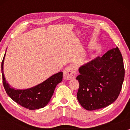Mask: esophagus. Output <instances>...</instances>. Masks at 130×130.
<instances>
[{"label":"esophagus","mask_w":130,"mask_h":130,"mask_svg":"<svg viewBox=\"0 0 130 130\" xmlns=\"http://www.w3.org/2000/svg\"><path fill=\"white\" fill-rule=\"evenodd\" d=\"M76 72H77V70H76V67L73 66H70L64 69L63 72V76L66 80L73 79L75 77Z\"/></svg>","instance_id":"esophagus-1"}]
</instances>
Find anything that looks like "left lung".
<instances>
[{"label":"left lung","mask_w":130,"mask_h":130,"mask_svg":"<svg viewBox=\"0 0 130 130\" xmlns=\"http://www.w3.org/2000/svg\"><path fill=\"white\" fill-rule=\"evenodd\" d=\"M79 72L77 98L85 109L105 108L118 98L125 75L123 58L118 47L82 66Z\"/></svg>","instance_id":"left-lung-1"}]
</instances>
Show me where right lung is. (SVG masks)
Returning a JSON list of instances; mask_svg holds the SVG:
<instances>
[{"instance_id":"obj_1","label":"right lung","mask_w":130,"mask_h":130,"mask_svg":"<svg viewBox=\"0 0 130 130\" xmlns=\"http://www.w3.org/2000/svg\"><path fill=\"white\" fill-rule=\"evenodd\" d=\"M5 56L2 62V80L3 86L9 96L17 104L30 110L38 109L47 105L53 96L56 86L62 81L63 72L54 74L33 88L25 90H16L10 88L5 80L3 74Z\"/></svg>"}]
</instances>
